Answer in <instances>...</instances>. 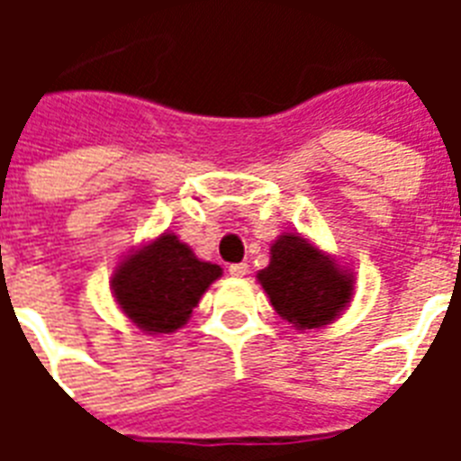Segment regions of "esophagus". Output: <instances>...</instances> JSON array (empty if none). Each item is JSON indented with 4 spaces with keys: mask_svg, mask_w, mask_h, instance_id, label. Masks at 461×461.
I'll list each match as a JSON object with an SVG mask.
<instances>
[{
    "mask_svg": "<svg viewBox=\"0 0 461 461\" xmlns=\"http://www.w3.org/2000/svg\"><path fill=\"white\" fill-rule=\"evenodd\" d=\"M230 275L231 277H244V275H249V266L246 263H234V266H230Z\"/></svg>",
    "mask_w": 461,
    "mask_h": 461,
    "instance_id": "esophagus-1",
    "label": "esophagus"
}]
</instances>
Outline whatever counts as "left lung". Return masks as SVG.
I'll list each match as a JSON object with an SVG mask.
<instances>
[{
    "label": "left lung",
    "instance_id": "left-lung-1",
    "mask_svg": "<svg viewBox=\"0 0 461 461\" xmlns=\"http://www.w3.org/2000/svg\"><path fill=\"white\" fill-rule=\"evenodd\" d=\"M258 282L275 311L296 330L325 328L354 294V275L299 234L277 237Z\"/></svg>",
    "mask_w": 461,
    "mask_h": 461
}]
</instances>
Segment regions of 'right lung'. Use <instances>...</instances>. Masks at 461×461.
Instances as JSON below:
<instances>
[{"mask_svg": "<svg viewBox=\"0 0 461 461\" xmlns=\"http://www.w3.org/2000/svg\"><path fill=\"white\" fill-rule=\"evenodd\" d=\"M222 267L195 258L176 234H159L119 263L112 275V294L126 318L148 335H169L194 313L205 289Z\"/></svg>", "mask_w": 461, "mask_h": 461, "instance_id": "add662e5", "label": "right lung"}]
</instances>
